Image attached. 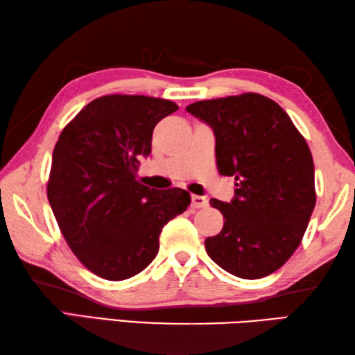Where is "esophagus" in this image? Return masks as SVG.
Here are the masks:
<instances>
[{
    "label": "esophagus",
    "instance_id": "34e87169",
    "mask_svg": "<svg viewBox=\"0 0 355 355\" xmlns=\"http://www.w3.org/2000/svg\"><path fill=\"white\" fill-rule=\"evenodd\" d=\"M207 205H208L207 197H202V196H192L191 197V207L192 208H203Z\"/></svg>",
    "mask_w": 355,
    "mask_h": 355
}]
</instances>
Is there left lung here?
Here are the masks:
<instances>
[{
	"label": "left lung",
	"mask_w": 355,
	"mask_h": 355,
	"mask_svg": "<svg viewBox=\"0 0 355 355\" xmlns=\"http://www.w3.org/2000/svg\"><path fill=\"white\" fill-rule=\"evenodd\" d=\"M186 111L213 130L219 173L236 180L230 202L209 200L225 222L219 235L205 239L207 254L236 277H266L294 254L313 213L307 142L290 116L260 94L196 101Z\"/></svg>",
	"instance_id": "obj_1"
}]
</instances>
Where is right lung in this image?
<instances>
[{
    "label": "right lung",
    "instance_id": "add662e5",
    "mask_svg": "<svg viewBox=\"0 0 355 355\" xmlns=\"http://www.w3.org/2000/svg\"><path fill=\"white\" fill-rule=\"evenodd\" d=\"M177 110L171 100L105 95L59 136L48 202L71 252L98 277L125 280L144 271L158 254L163 227L191 203L183 189L156 191L136 180L156 123Z\"/></svg>",
    "mask_w": 355,
    "mask_h": 355
}]
</instances>
